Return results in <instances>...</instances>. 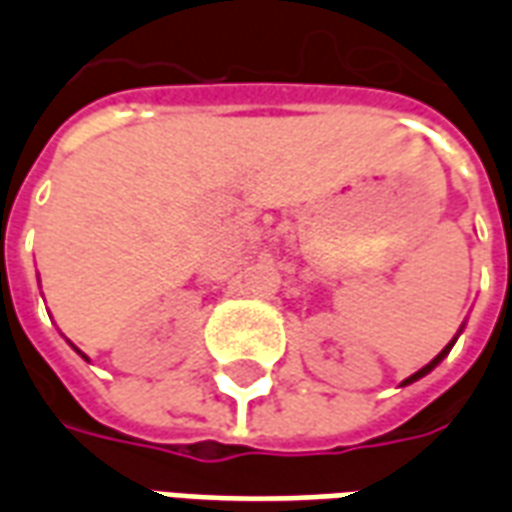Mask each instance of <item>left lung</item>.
I'll use <instances>...</instances> for the list:
<instances>
[{
	"label": "left lung",
	"mask_w": 512,
	"mask_h": 512,
	"mask_svg": "<svg viewBox=\"0 0 512 512\" xmlns=\"http://www.w3.org/2000/svg\"><path fill=\"white\" fill-rule=\"evenodd\" d=\"M452 343H455V340H452ZM452 343H450V345H447V348H444V351H441V354H439V356H436V359H433V362H428V365L422 367V370H417V373H414V376H408V378H406V381H403V386H406V384H411V381H417V378H422V376H428L430 370H433V367L439 365V362H441V359H444V356L450 354V348H452Z\"/></svg>",
	"instance_id": "obj_1"
}]
</instances>
